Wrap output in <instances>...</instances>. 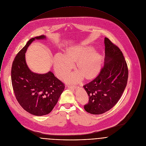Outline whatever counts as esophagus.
Masks as SVG:
<instances>
[{"label":"esophagus","mask_w":146,"mask_h":146,"mask_svg":"<svg viewBox=\"0 0 146 146\" xmlns=\"http://www.w3.org/2000/svg\"><path fill=\"white\" fill-rule=\"evenodd\" d=\"M67 87L71 90H76V87L74 86H67Z\"/></svg>","instance_id":"esophagus-1"}]
</instances>
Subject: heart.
I'll use <instances>...</instances> for the list:
<instances>
[{"instance_id":"b5f03b06","label":"heart","mask_w":146,"mask_h":146,"mask_svg":"<svg viewBox=\"0 0 146 146\" xmlns=\"http://www.w3.org/2000/svg\"><path fill=\"white\" fill-rule=\"evenodd\" d=\"M80 71H76L68 75V82H77L83 78V74L90 78L100 70L101 56L97 51L84 46H75L68 49L66 54L57 53L54 58V67L59 77L67 75L72 68L73 63Z\"/></svg>"}]
</instances>
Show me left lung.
Masks as SVG:
<instances>
[{"mask_svg": "<svg viewBox=\"0 0 146 146\" xmlns=\"http://www.w3.org/2000/svg\"><path fill=\"white\" fill-rule=\"evenodd\" d=\"M104 44V66L95 79L83 86L89 96L84 109L92 114L111 109L122 95L128 79L127 65L121 50L106 37Z\"/></svg>", "mask_w": 146, "mask_h": 146, "instance_id": "8db88e82", "label": "left lung"}]
</instances>
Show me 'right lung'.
<instances>
[{"instance_id": "obj_1", "label": "right lung", "mask_w": 146, "mask_h": 146, "mask_svg": "<svg viewBox=\"0 0 146 146\" xmlns=\"http://www.w3.org/2000/svg\"><path fill=\"white\" fill-rule=\"evenodd\" d=\"M42 35L30 39L16 55L12 66L11 80L19 104L27 112L37 116L50 113L63 92L64 84L51 71L44 74L32 72L25 60V52L35 40H44Z\"/></svg>"}]
</instances>
